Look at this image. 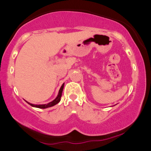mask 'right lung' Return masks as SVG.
Returning a JSON list of instances; mask_svg holds the SVG:
<instances>
[{
  "label": "right lung",
  "instance_id": "right-lung-1",
  "mask_svg": "<svg viewBox=\"0 0 151 151\" xmlns=\"http://www.w3.org/2000/svg\"><path fill=\"white\" fill-rule=\"evenodd\" d=\"M63 87H64V83H63V84L62 85V86L60 87V90H59L58 95V96L56 97L55 99H54V100H53L52 101H51V102L48 103V104H39V105H38V104H30V103L28 102V101H26V102H28V104H30V106H34V107L40 108V109H46V108H48V107H50V106H54V105L57 104L58 103H59V101H60V98H61L62 92H63Z\"/></svg>",
  "mask_w": 151,
  "mask_h": 151
}]
</instances>
